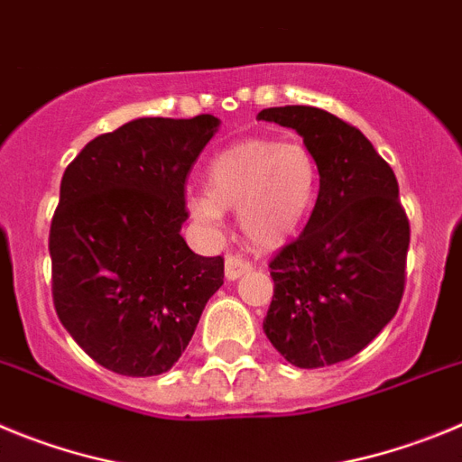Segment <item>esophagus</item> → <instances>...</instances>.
<instances>
[{
    "label": "esophagus",
    "instance_id": "1",
    "mask_svg": "<svg viewBox=\"0 0 462 462\" xmlns=\"http://www.w3.org/2000/svg\"><path fill=\"white\" fill-rule=\"evenodd\" d=\"M246 272H251V262H246L239 255H227L226 257V278L227 281H236L239 276H244Z\"/></svg>",
    "mask_w": 462,
    "mask_h": 462
}]
</instances>
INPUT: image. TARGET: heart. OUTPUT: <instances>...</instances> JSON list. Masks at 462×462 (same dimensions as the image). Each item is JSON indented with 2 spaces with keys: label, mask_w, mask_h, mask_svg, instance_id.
I'll use <instances>...</instances> for the list:
<instances>
[{
  "label": "heart",
  "mask_w": 462,
  "mask_h": 462,
  "mask_svg": "<svg viewBox=\"0 0 462 462\" xmlns=\"http://www.w3.org/2000/svg\"><path fill=\"white\" fill-rule=\"evenodd\" d=\"M318 189L319 165L306 144L253 138L216 153L207 165V193L190 195L189 211L218 223L223 209H239L248 241L278 248L301 230Z\"/></svg>",
  "instance_id": "heart-1"
}]
</instances>
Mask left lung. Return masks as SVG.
<instances>
[{
    "mask_svg": "<svg viewBox=\"0 0 462 462\" xmlns=\"http://www.w3.org/2000/svg\"><path fill=\"white\" fill-rule=\"evenodd\" d=\"M257 119L294 128L319 165V193L301 235L269 269L264 334L290 364L350 359L401 306L410 221L392 165L352 124L310 106L267 107Z\"/></svg>",
    "mask_w": 462,
    "mask_h": 462,
    "instance_id": "obj_1",
    "label": "left lung"
}]
</instances>
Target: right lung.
<instances>
[{"instance_id":"1","label":"right lung","mask_w":462,"mask_h":462,"mask_svg":"<svg viewBox=\"0 0 462 462\" xmlns=\"http://www.w3.org/2000/svg\"><path fill=\"white\" fill-rule=\"evenodd\" d=\"M218 124L214 115L133 119L91 140L61 177L52 301L107 371H170L223 285V257L198 255L181 236L186 177Z\"/></svg>"}]
</instances>
